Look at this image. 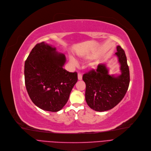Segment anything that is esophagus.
I'll use <instances>...</instances> for the list:
<instances>
[{
  "mask_svg": "<svg viewBox=\"0 0 151 151\" xmlns=\"http://www.w3.org/2000/svg\"><path fill=\"white\" fill-rule=\"evenodd\" d=\"M82 79V75L80 73L78 74V80L81 81Z\"/></svg>",
  "mask_w": 151,
  "mask_h": 151,
  "instance_id": "1",
  "label": "esophagus"
}]
</instances>
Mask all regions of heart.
<instances>
[{
	"mask_svg": "<svg viewBox=\"0 0 151 151\" xmlns=\"http://www.w3.org/2000/svg\"><path fill=\"white\" fill-rule=\"evenodd\" d=\"M84 58H87V59H92V58H94V55H85V56H84ZM69 59H70V62L71 63H73V64H77V61L74 58L73 56H70V57H69Z\"/></svg>",
	"mask_w": 151,
	"mask_h": 151,
	"instance_id": "obj_1",
	"label": "heart"
}]
</instances>
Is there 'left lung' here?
<instances>
[{"label":"left lung","mask_w":151,"mask_h":151,"mask_svg":"<svg viewBox=\"0 0 151 151\" xmlns=\"http://www.w3.org/2000/svg\"><path fill=\"white\" fill-rule=\"evenodd\" d=\"M115 53L120 64V74H109V68L99 64L96 70L83 76L86 84L85 100L91 109L103 112L112 109L123 99L130 83V71L124 50L117 45Z\"/></svg>","instance_id":"1"}]
</instances>
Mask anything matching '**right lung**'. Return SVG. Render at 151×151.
I'll list each match as a JSON object with an SVG mask.
<instances>
[{"label": "right lung", "mask_w": 151, "mask_h": 151, "mask_svg": "<svg viewBox=\"0 0 151 151\" xmlns=\"http://www.w3.org/2000/svg\"><path fill=\"white\" fill-rule=\"evenodd\" d=\"M66 61L65 55L44 42L29 55L24 64L25 85L32 101L40 109L58 112L68 102L77 74L63 69Z\"/></svg>", "instance_id": "1"}]
</instances>
